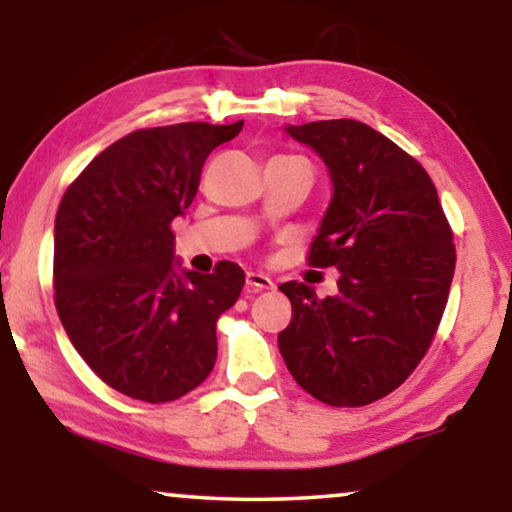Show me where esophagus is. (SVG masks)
<instances>
[{"mask_svg": "<svg viewBox=\"0 0 512 512\" xmlns=\"http://www.w3.org/2000/svg\"><path fill=\"white\" fill-rule=\"evenodd\" d=\"M247 289L249 291H268V289H275V282L268 275H263V272H247Z\"/></svg>", "mask_w": 512, "mask_h": 512, "instance_id": "1", "label": "esophagus"}]
</instances>
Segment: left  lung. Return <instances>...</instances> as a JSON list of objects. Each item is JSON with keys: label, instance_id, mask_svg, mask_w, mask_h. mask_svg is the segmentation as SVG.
Returning a JSON list of instances; mask_svg holds the SVG:
<instances>
[{"label": "left lung", "instance_id": "obj_1", "mask_svg": "<svg viewBox=\"0 0 512 512\" xmlns=\"http://www.w3.org/2000/svg\"><path fill=\"white\" fill-rule=\"evenodd\" d=\"M319 153L333 198L310 249L314 268H338V293L286 282L291 324L277 335L286 368L335 408L387 396L424 359L443 319L457 251L438 191L422 165L352 118L289 125Z\"/></svg>", "mask_w": 512, "mask_h": 512}]
</instances>
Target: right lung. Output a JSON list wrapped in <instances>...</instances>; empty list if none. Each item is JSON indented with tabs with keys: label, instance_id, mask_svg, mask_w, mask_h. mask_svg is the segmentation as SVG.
<instances>
[{
	"label": "right lung",
	"instance_id": "right-lung-1",
	"mask_svg": "<svg viewBox=\"0 0 512 512\" xmlns=\"http://www.w3.org/2000/svg\"><path fill=\"white\" fill-rule=\"evenodd\" d=\"M242 125L130 132L90 160L60 200V321L93 373L137 401H174L214 368L216 321L240 298L244 272L230 261L212 275L181 270L170 226L191 207L209 153Z\"/></svg>",
	"mask_w": 512,
	"mask_h": 512
}]
</instances>
